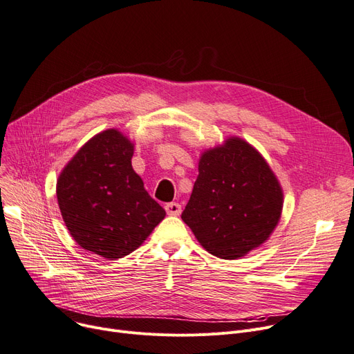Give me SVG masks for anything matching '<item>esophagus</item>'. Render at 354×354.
Segmentation results:
<instances>
[{
  "label": "esophagus",
  "instance_id": "obj_1",
  "mask_svg": "<svg viewBox=\"0 0 354 354\" xmlns=\"http://www.w3.org/2000/svg\"><path fill=\"white\" fill-rule=\"evenodd\" d=\"M165 212L168 215L171 216H178L181 214V206L176 202H171V203H167L165 205Z\"/></svg>",
  "mask_w": 354,
  "mask_h": 354
}]
</instances>
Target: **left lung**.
<instances>
[{
	"mask_svg": "<svg viewBox=\"0 0 354 354\" xmlns=\"http://www.w3.org/2000/svg\"><path fill=\"white\" fill-rule=\"evenodd\" d=\"M281 207L283 193L270 167L245 140L231 138L202 155L181 219L206 251L234 260L270 236Z\"/></svg>",
	"mask_w": 354,
	"mask_h": 354,
	"instance_id": "obj_1",
	"label": "left lung"
}]
</instances>
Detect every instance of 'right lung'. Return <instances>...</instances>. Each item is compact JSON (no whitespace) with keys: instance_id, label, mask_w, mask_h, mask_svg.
<instances>
[{"instance_id":"right-lung-1","label":"right lung","mask_w":354,"mask_h":354,"mask_svg":"<svg viewBox=\"0 0 354 354\" xmlns=\"http://www.w3.org/2000/svg\"><path fill=\"white\" fill-rule=\"evenodd\" d=\"M133 145L119 131L91 138L58 178L56 196L69 234L109 260L128 256L165 216L132 168Z\"/></svg>"}]
</instances>
